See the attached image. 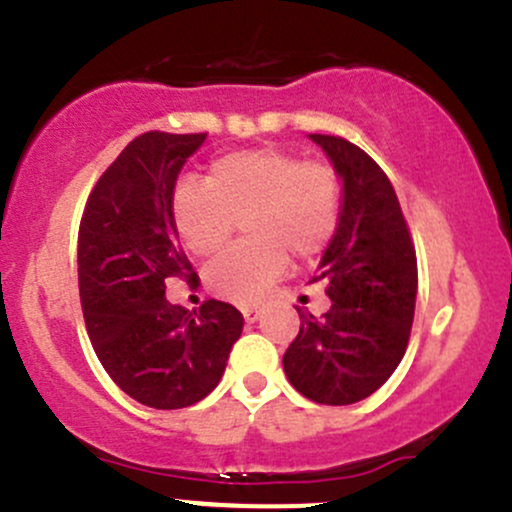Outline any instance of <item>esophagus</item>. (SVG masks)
I'll use <instances>...</instances> for the list:
<instances>
[{"label": "esophagus", "mask_w": 512, "mask_h": 512, "mask_svg": "<svg viewBox=\"0 0 512 512\" xmlns=\"http://www.w3.org/2000/svg\"><path fill=\"white\" fill-rule=\"evenodd\" d=\"M242 319H245L247 324H255V321L260 319V309H255V306H245V309H242Z\"/></svg>", "instance_id": "1"}]
</instances>
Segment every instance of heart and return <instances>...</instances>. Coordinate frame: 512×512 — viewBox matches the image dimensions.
Returning a JSON list of instances; mask_svg holds the SVG:
<instances>
[{"mask_svg": "<svg viewBox=\"0 0 512 512\" xmlns=\"http://www.w3.org/2000/svg\"><path fill=\"white\" fill-rule=\"evenodd\" d=\"M171 211L196 257H213L245 218L247 240L208 265L206 284L220 299L255 304L287 270L289 255L311 262L331 245L341 181L331 164L289 149H240L211 161L206 184H179Z\"/></svg>", "mask_w": 512, "mask_h": 512, "instance_id": "b5f03b06", "label": "heart"}]
</instances>
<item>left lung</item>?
Instances as JSON below:
<instances>
[{
  "instance_id": "1",
  "label": "left lung",
  "mask_w": 512,
  "mask_h": 512,
  "mask_svg": "<svg viewBox=\"0 0 512 512\" xmlns=\"http://www.w3.org/2000/svg\"><path fill=\"white\" fill-rule=\"evenodd\" d=\"M343 179V211L311 284H326V314L299 311L284 373L319 405H353L395 373L410 343L417 252L385 171L353 142L311 134Z\"/></svg>"
}]
</instances>
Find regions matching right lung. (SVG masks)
<instances>
[{"mask_svg":"<svg viewBox=\"0 0 512 512\" xmlns=\"http://www.w3.org/2000/svg\"><path fill=\"white\" fill-rule=\"evenodd\" d=\"M206 132H144L122 149L85 203L78 287L85 328L102 368L132 400L154 410L196 405L220 383L242 314L208 299L169 304L166 279L198 274L174 223L176 176Z\"/></svg>","mask_w":512,"mask_h":512,"instance_id":"1","label":"right lung"}]
</instances>
